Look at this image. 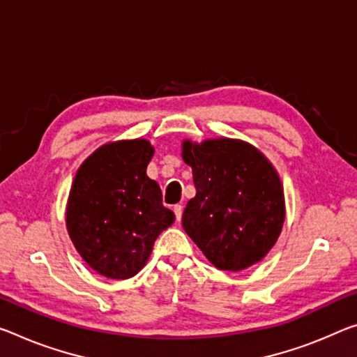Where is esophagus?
<instances>
[{
    "mask_svg": "<svg viewBox=\"0 0 357 357\" xmlns=\"http://www.w3.org/2000/svg\"><path fill=\"white\" fill-rule=\"evenodd\" d=\"M173 211H174V216H176V220L179 222L181 218H183V206H181V205H176V206L173 208Z\"/></svg>",
    "mask_w": 357,
    "mask_h": 357,
    "instance_id": "obj_1",
    "label": "esophagus"
}]
</instances>
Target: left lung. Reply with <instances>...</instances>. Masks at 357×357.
<instances>
[{"label":"left lung","mask_w":357,"mask_h":357,"mask_svg":"<svg viewBox=\"0 0 357 357\" xmlns=\"http://www.w3.org/2000/svg\"><path fill=\"white\" fill-rule=\"evenodd\" d=\"M197 194L183 227L219 270L240 271L275 246L286 218L284 190L271 162L241 139L183 141Z\"/></svg>","instance_id":"left-lung-1"}]
</instances>
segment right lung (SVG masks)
Segmentation results:
<instances>
[{"instance_id":"right-lung-1","label":"right lung","mask_w":357,"mask_h":357,"mask_svg":"<svg viewBox=\"0 0 357 357\" xmlns=\"http://www.w3.org/2000/svg\"><path fill=\"white\" fill-rule=\"evenodd\" d=\"M148 139L111 141L79 167L66 203L68 235L90 268L111 280L144 267L155 238L174 222L162 190L146 168Z\"/></svg>"}]
</instances>
